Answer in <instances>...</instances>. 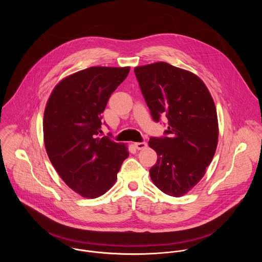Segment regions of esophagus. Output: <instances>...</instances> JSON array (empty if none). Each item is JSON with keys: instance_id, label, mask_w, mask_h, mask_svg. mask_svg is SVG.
Returning a JSON list of instances; mask_svg holds the SVG:
<instances>
[{"instance_id": "obj_1", "label": "esophagus", "mask_w": 262, "mask_h": 262, "mask_svg": "<svg viewBox=\"0 0 262 262\" xmlns=\"http://www.w3.org/2000/svg\"><path fill=\"white\" fill-rule=\"evenodd\" d=\"M135 147L137 148L138 150L143 149V148H145L146 146H147V143L145 142V141H142V142H136L135 144Z\"/></svg>"}]
</instances>
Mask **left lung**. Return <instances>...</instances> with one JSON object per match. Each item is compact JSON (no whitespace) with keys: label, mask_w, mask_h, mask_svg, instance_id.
<instances>
[{"label":"left lung","mask_w":262,"mask_h":262,"mask_svg":"<svg viewBox=\"0 0 262 262\" xmlns=\"http://www.w3.org/2000/svg\"><path fill=\"white\" fill-rule=\"evenodd\" d=\"M153 121H168L162 137H151L157 162L150 178L161 191L182 196L204 177L218 144V119L212 96L196 75L155 62L134 70Z\"/></svg>","instance_id":"1"}]
</instances>
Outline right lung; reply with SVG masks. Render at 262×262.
Here are the masks:
<instances>
[{"label": "right lung", "instance_id": "obj_1", "mask_svg": "<svg viewBox=\"0 0 262 262\" xmlns=\"http://www.w3.org/2000/svg\"><path fill=\"white\" fill-rule=\"evenodd\" d=\"M130 68L93 67L62 79L43 118L48 157L63 182L83 198L104 194L129 156L124 144L101 137L102 113ZM111 136V133L108 134Z\"/></svg>", "mask_w": 262, "mask_h": 262}]
</instances>
